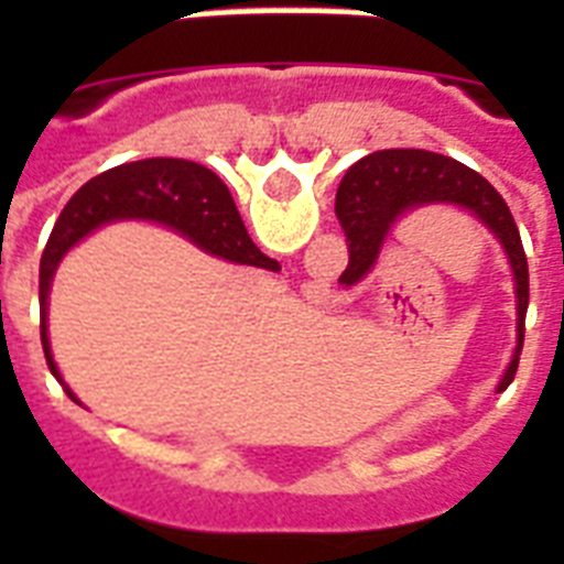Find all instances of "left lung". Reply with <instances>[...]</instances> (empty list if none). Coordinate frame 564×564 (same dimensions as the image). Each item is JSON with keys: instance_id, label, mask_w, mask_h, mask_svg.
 I'll return each mask as SVG.
<instances>
[{"instance_id": "obj_1", "label": "left lung", "mask_w": 564, "mask_h": 564, "mask_svg": "<svg viewBox=\"0 0 564 564\" xmlns=\"http://www.w3.org/2000/svg\"><path fill=\"white\" fill-rule=\"evenodd\" d=\"M435 203L457 206L471 214L500 242L511 265L517 296V347L497 387L506 390L514 381L522 338H525L528 259L506 200L475 169L423 149H383L352 163L344 172L336 194V214L350 242V265L341 279L358 282L376 265L383 242L403 214Z\"/></svg>"}]
</instances>
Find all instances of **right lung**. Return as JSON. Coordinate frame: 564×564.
Wrapping results in <instances>:
<instances>
[{
	"mask_svg": "<svg viewBox=\"0 0 564 564\" xmlns=\"http://www.w3.org/2000/svg\"><path fill=\"white\" fill-rule=\"evenodd\" d=\"M149 220L188 237L206 253L239 265L279 271L276 259L265 257L248 237L242 217L231 200L226 183L192 161L149 158L115 166L84 183L64 206L39 268V311H42V347L50 372L64 383L47 338V299L56 268L69 248L107 223ZM69 398H76L64 383Z\"/></svg>",
	"mask_w": 564,
	"mask_h": 564,
	"instance_id": "1",
	"label": "right lung"
}]
</instances>
